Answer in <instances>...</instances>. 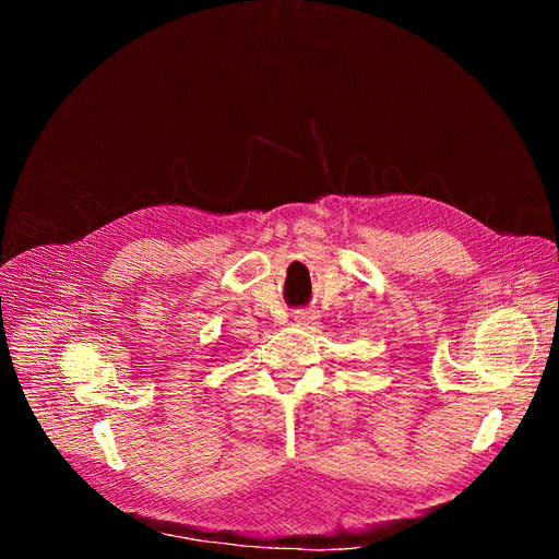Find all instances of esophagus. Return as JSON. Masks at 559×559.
<instances>
[{
	"label": "esophagus",
	"instance_id": "obj_1",
	"mask_svg": "<svg viewBox=\"0 0 559 559\" xmlns=\"http://www.w3.org/2000/svg\"><path fill=\"white\" fill-rule=\"evenodd\" d=\"M297 319H299V321H312V319H314V312H312V310H301V312H297Z\"/></svg>",
	"mask_w": 559,
	"mask_h": 559
}]
</instances>
